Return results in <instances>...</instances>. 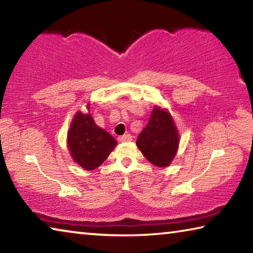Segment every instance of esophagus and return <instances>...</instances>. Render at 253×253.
<instances>
[{"label":"esophagus","instance_id":"esophagus-1","mask_svg":"<svg viewBox=\"0 0 253 253\" xmlns=\"http://www.w3.org/2000/svg\"><path fill=\"white\" fill-rule=\"evenodd\" d=\"M131 139H132V137L129 134H126V135H123V136H119L118 137V140H119V142H122V143H124V142H130Z\"/></svg>","mask_w":253,"mask_h":253}]
</instances>
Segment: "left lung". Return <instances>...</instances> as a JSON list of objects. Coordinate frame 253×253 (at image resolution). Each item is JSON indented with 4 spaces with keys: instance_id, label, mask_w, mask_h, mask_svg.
I'll return each mask as SVG.
<instances>
[{
    "instance_id": "obj_1",
    "label": "left lung",
    "mask_w": 253,
    "mask_h": 253,
    "mask_svg": "<svg viewBox=\"0 0 253 253\" xmlns=\"http://www.w3.org/2000/svg\"><path fill=\"white\" fill-rule=\"evenodd\" d=\"M136 144L153 165L169 166L178 146V134L172 116L166 110L155 107L148 124L137 137Z\"/></svg>"
}]
</instances>
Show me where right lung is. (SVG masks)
<instances>
[{"label":"right lung","mask_w":253,"mask_h":253,"mask_svg":"<svg viewBox=\"0 0 253 253\" xmlns=\"http://www.w3.org/2000/svg\"><path fill=\"white\" fill-rule=\"evenodd\" d=\"M117 143L98 127L90 114L78 111L68 134V147L75 162L87 170L97 169L109 156Z\"/></svg>","instance_id":"right-lung-1"}]
</instances>
